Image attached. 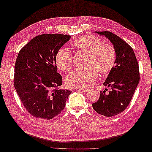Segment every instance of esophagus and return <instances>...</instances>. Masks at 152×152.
I'll return each instance as SVG.
<instances>
[{"label":"esophagus","instance_id":"1","mask_svg":"<svg viewBox=\"0 0 152 152\" xmlns=\"http://www.w3.org/2000/svg\"><path fill=\"white\" fill-rule=\"evenodd\" d=\"M79 89L81 91H83V92H87V91H88V89L86 88H79Z\"/></svg>","mask_w":152,"mask_h":152}]
</instances>
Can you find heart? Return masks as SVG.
Listing matches in <instances>:
<instances>
[{"mask_svg":"<svg viewBox=\"0 0 152 152\" xmlns=\"http://www.w3.org/2000/svg\"><path fill=\"white\" fill-rule=\"evenodd\" d=\"M73 44L78 49L88 52L87 65L70 72L65 78L66 85L71 87H88L96 80L98 72L107 74L112 70L116 61L115 48L109 43H103L99 37L85 35L75 41ZM55 63L61 71H66L73 63V55L66 47H61L55 55Z\"/></svg>","mask_w":152,"mask_h":152,"instance_id":"obj_1","label":"heart"}]
</instances>
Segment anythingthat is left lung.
Masks as SVG:
<instances>
[{"instance_id":"1","label":"left lung","mask_w":152,"mask_h":152,"mask_svg":"<svg viewBox=\"0 0 152 152\" xmlns=\"http://www.w3.org/2000/svg\"><path fill=\"white\" fill-rule=\"evenodd\" d=\"M104 35L113 44L116 51V61L103 86L111 91H100L99 99L92 104L100 115L112 117L121 113L131 102L140 82L139 65L132 48L118 35L110 31H95Z\"/></svg>"}]
</instances>
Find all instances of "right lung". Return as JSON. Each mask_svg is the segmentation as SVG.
<instances>
[{"label":"right lung","instance_id":"obj_1","mask_svg":"<svg viewBox=\"0 0 152 152\" xmlns=\"http://www.w3.org/2000/svg\"><path fill=\"white\" fill-rule=\"evenodd\" d=\"M70 35L43 34L32 39L18 53L15 65L14 86L28 113L37 118L51 119L65 108L72 91L60 89L55 55Z\"/></svg>","mask_w":152,"mask_h":152}]
</instances>
